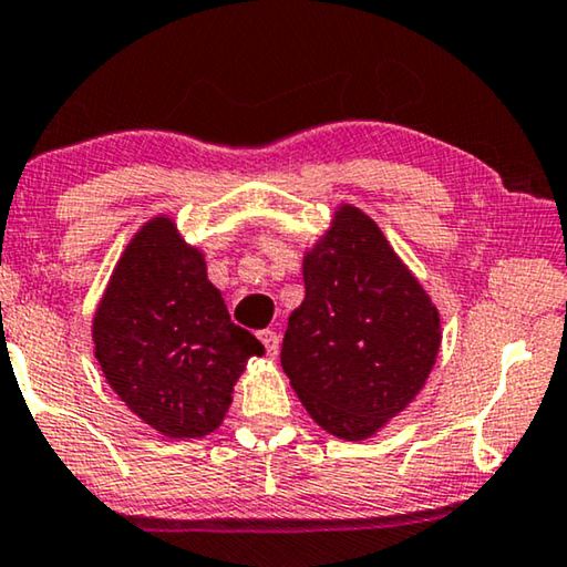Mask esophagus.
<instances>
[{
    "label": "esophagus",
    "instance_id": "34e87169",
    "mask_svg": "<svg viewBox=\"0 0 567 567\" xmlns=\"http://www.w3.org/2000/svg\"><path fill=\"white\" fill-rule=\"evenodd\" d=\"M259 341L265 343V349H267V357H277V351H280V336H277L275 331H261L259 333Z\"/></svg>",
    "mask_w": 567,
    "mask_h": 567
}]
</instances>
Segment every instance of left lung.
<instances>
[{"instance_id":"8db88e82","label":"left lung","mask_w":567,"mask_h":567,"mask_svg":"<svg viewBox=\"0 0 567 567\" xmlns=\"http://www.w3.org/2000/svg\"><path fill=\"white\" fill-rule=\"evenodd\" d=\"M306 300L292 310L282 369L320 427L364 441L408 408L441 349V318L367 214L336 210L302 259Z\"/></svg>"}]
</instances>
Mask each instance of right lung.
<instances>
[{
	"label": "right lung",
	"instance_id": "1",
	"mask_svg": "<svg viewBox=\"0 0 567 567\" xmlns=\"http://www.w3.org/2000/svg\"><path fill=\"white\" fill-rule=\"evenodd\" d=\"M106 382L165 437H203L221 425L234 384L265 346L234 326L206 261L171 218L142 226L116 265L94 318Z\"/></svg>",
	"mask_w": 567,
	"mask_h": 567
}]
</instances>
